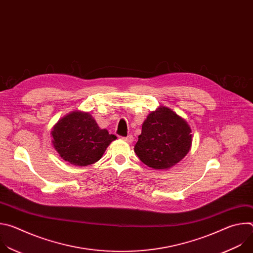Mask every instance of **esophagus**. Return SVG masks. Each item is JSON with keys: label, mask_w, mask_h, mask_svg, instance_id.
<instances>
[{"label": "esophagus", "mask_w": 253, "mask_h": 253, "mask_svg": "<svg viewBox=\"0 0 253 253\" xmlns=\"http://www.w3.org/2000/svg\"><path fill=\"white\" fill-rule=\"evenodd\" d=\"M122 140L128 142V143H132L133 140H134V137L132 135H128L127 137H122Z\"/></svg>", "instance_id": "34e87169"}]
</instances>
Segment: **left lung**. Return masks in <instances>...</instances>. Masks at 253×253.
I'll use <instances>...</instances> for the list:
<instances>
[{
  "label": "left lung",
  "instance_id": "1",
  "mask_svg": "<svg viewBox=\"0 0 253 253\" xmlns=\"http://www.w3.org/2000/svg\"><path fill=\"white\" fill-rule=\"evenodd\" d=\"M192 143L187 122L165 106L151 112L134 147L139 159L154 169H169L189 152Z\"/></svg>",
  "mask_w": 253,
  "mask_h": 253
}]
</instances>
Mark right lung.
Returning <instances> with one entry per match:
<instances>
[{
  "label": "right lung",
  "instance_id": "obj_1",
  "mask_svg": "<svg viewBox=\"0 0 253 253\" xmlns=\"http://www.w3.org/2000/svg\"><path fill=\"white\" fill-rule=\"evenodd\" d=\"M52 143L61 158L76 166L101 159L109 144L117 139L101 129L88 112L73 111L60 119L51 131Z\"/></svg>",
  "mask_w": 253,
  "mask_h": 253
}]
</instances>
